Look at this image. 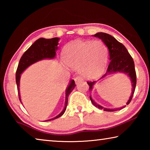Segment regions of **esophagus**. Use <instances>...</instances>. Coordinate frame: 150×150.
Instances as JSON below:
<instances>
[{
    "label": "esophagus",
    "mask_w": 150,
    "mask_h": 150,
    "mask_svg": "<svg viewBox=\"0 0 150 150\" xmlns=\"http://www.w3.org/2000/svg\"><path fill=\"white\" fill-rule=\"evenodd\" d=\"M83 81V79L80 77H77L75 78V81L76 84H77L79 82H81V81Z\"/></svg>",
    "instance_id": "obj_1"
}]
</instances>
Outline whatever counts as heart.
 Here are the masks:
<instances>
[{
    "mask_svg": "<svg viewBox=\"0 0 150 150\" xmlns=\"http://www.w3.org/2000/svg\"><path fill=\"white\" fill-rule=\"evenodd\" d=\"M108 55L107 47L100 40H76L65 47L63 61L69 67L79 69L84 77L95 79L105 71Z\"/></svg>",
    "mask_w": 150,
    "mask_h": 150,
    "instance_id": "1",
    "label": "heart"
}]
</instances>
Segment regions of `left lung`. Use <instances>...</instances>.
I'll return each instance as SVG.
<instances>
[{"instance_id":"8db88e82","label":"left lung","mask_w":150,"mask_h":150,"mask_svg":"<svg viewBox=\"0 0 150 150\" xmlns=\"http://www.w3.org/2000/svg\"><path fill=\"white\" fill-rule=\"evenodd\" d=\"M93 35L103 40V42L105 43L106 47H108L109 52L110 63H109L106 73L102 77L99 79V80L102 79L106 76L114 74V73H122L128 76L131 81L132 87V88L131 95L129 98L128 102L126 103V105H128L130 103L132 98L136 85V74L132 57H131V55L128 53L126 47L110 34H106V33L104 32H98ZM87 83L89 85V91L91 92L94 85L96 83V81L87 82ZM90 99L93 105L96 106V108L107 112L119 110L126 106L125 105L122 107L117 108H104L103 106L98 105L95 101H94L91 96H90Z\"/></svg>"}]
</instances>
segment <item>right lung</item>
<instances>
[{
  "label": "right lung",
  "instance_id": "1",
  "mask_svg": "<svg viewBox=\"0 0 150 150\" xmlns=\"http://www.w3.org/2000/svg\"><path fill=\"white\" fill-rule=\"evenodd\" d=\"M59 40V38H54L52 39H45L42 38L37 40L24 52L22 57L20 58L16 73V82L17 85L19 99L22 104V103L21 101V97H20V80L21 74L29 66L39 62V61L45 59H54L55 57V53H56V51L58 49L57 45L59 44V43H58ZM75 86L76 85L75 84L74 80H71L69 84L65 91V101L64 108L55 117L45 121L53 120L54 119L60 117V116H62L64 114L67 106L68 97H69L71 92L73 90Z\"/></svg>",
  "mask_w": 150,
  "mask_h": 150
}]
</instances>
